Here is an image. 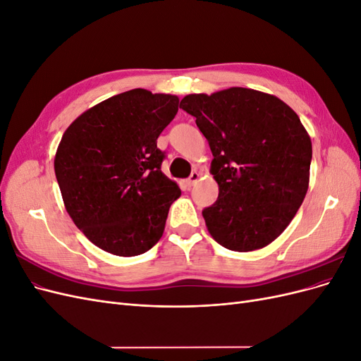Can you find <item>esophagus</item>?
<instances>
[{"label": "esophagus", "instance_id": "34e87169", "mask_svg": "<svg viewBox=\"0 0 361 361\" xmlns=\"http://www.w3.org/2000/svg\"><path fill=\"white\" fill-rule=\"evenodd\" d=\"M199 179H200V173L192 171L191 176L187 179V185H188V187H192V185H195V182H197Z\"/></svg>", "mask_w": 361, "mask_h": 361}]
</instances>
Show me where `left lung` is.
Segmentation results:
<instances>
[{"instance_id": "8db88e82", "label": "left lung", "mask_w": 361, "mask_h": 361, "mask_svg": "<svg viewBox=\"0 0 361 361\" xmlns=\"http://www.w3.org/2000/svg\"><path fill=\"white\" fill-rule=\"evenodd\" d=\"M212 152L216 202L203 209L207 232L232 251H255L277 239L305 197L312 140L277 96L245 87L187 94Z\"/></svg>"}]
</instances>
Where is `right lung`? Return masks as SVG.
Listing matches in <instances>:
<instances>
[{"instance_id": "right-lung-1", "label": "right lung", "mask_w": 361, "mask_h": 361, "mask_svg": "<svg viewBox=\"0 0 361 361\" xmlns=\"http://www.w3.org/2000/svg\"><path fill=\"white\" fill-rule=\"evenodd\" d=\"M178 108V96L134 89L89 108L64 130L54 158L64 207L106 253L143 255L164 233L180 188L161 171L157 140Z\"/></svg>"}]
</instances>
